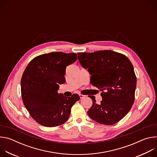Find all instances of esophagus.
<instances>
[{"instance_id": "obj_1", "label": "esophagus", "mask_w": 157, "mask_h": 157, "mask_svg": "<svg viewBox=\"0 0 157 157\" xmlns=\"http://www.w3.org/2000/svg\"><path fill=\"white\" fill-rule=\"evenodd\" d=\"M79 98H80L81 99L84 98L85 97V96H84V95H82V94H79Z\"/></svg>"}]
</instances>
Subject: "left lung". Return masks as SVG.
I'll list each match as a JSON object with an SVG mask.
<instances>
[{
  "mask_svg": "<svg viewBox=\"0 0 157 157\" xmlns=\"http://www.w3.org/2000/svg\"><path fill=\"white\" fill-rule=\"evenodd\" d=\"M78 59L91 76V83L102 92V100L96 103L95 97L87 114L94 121L113 125L128 113L134 99L137 78L133 67L125 55L111 50L78 53Z\"/></svg>",
  "mask_w": 157,
  "mask_h": 157,
  "instance_id": "left-lung-1",
  "label": "left lung"
}]
</instances>
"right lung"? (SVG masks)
I'll use <instances>...</instances> for the list:
<instances>
[{
    "instance_id": "1",
    "label": "right lung",
    "mask_w": 157,
    "mask_h": 157,
    "mask_svg": "<svg viewBox=\"0 0 157 157\" xmlns=\"http://www.w3.org/2000/svg\"><path fill=\"white\" fill-rule=\"evenodd\" d=\"M77 59L75 53L52 52L35 57L27 65L21 79L23 102L38 124L53 127L68 119L71 109L80 98L74 94L67 98L58 94L65 83L66 66Z\"/></svg>"
}]
</instances>
